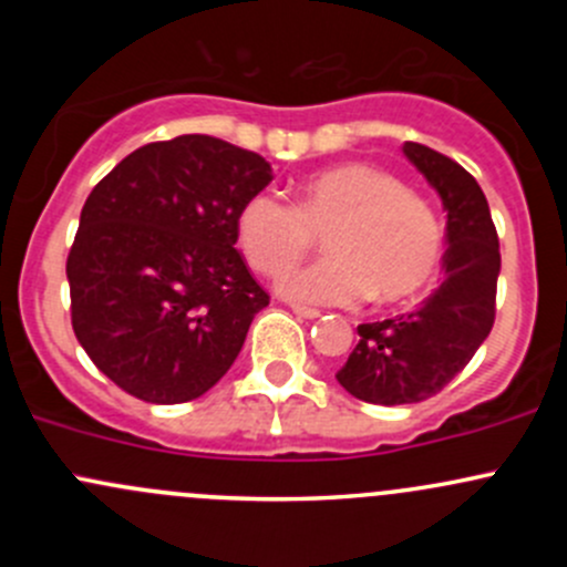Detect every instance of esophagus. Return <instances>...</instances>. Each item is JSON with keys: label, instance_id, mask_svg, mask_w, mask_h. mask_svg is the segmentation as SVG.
<instances>
[{"label": "esophagus", "instance_id": "34e87169", "mask_svg": "<svg viewBox=\"0 0 567 567\" xmlns=\"http://www.w3.org/2000/svg\"><path fill=\"white\" fill-rule=\"evenodd\" d=\"M290 310H293V312H296V316H299V318H307V320H316V318H320V312H318V310H312V307L290 305Z\"/></svg>", "mask_w": 567, "mask_h": 567}]
</instances>
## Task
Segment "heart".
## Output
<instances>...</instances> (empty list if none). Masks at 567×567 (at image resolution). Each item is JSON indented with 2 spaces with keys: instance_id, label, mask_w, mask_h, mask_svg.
I'll use <instances>...</instances> for the list:
<instances>
[{
  "instance_id": "b5f03b06",
  "label": "heart",
  "mask_w": 567,
  "mask_h": 567,
  "mask_svg": "<svg viewBox=\"0 0 567 567\" xmlns=\"http://www.w3.org/2000/svg\"><path fill=\"white\" fill-rule=\"evenodd\" d=\"M324 236L329 258L285 274L279 293L296 305L351 307L373 296L398 305L420 293L442 257L431 205L398 177L364 162L320 169L296 188L293 205L251 194L236 216V238L255 271L277 277Z\"/></svg>"
}]
</instances>
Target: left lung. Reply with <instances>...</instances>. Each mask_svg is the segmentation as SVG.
Returning a JSON list of instances; mask_svg holds the SVG:
<instances>
[{"mask_svg":"<svg viewBox=\"0 0 567 567\" xmlns=\"http://www.w3.org/2000/svg\"><path fill=\"white\" fill-rule=\"evenodd\" d=\"M403 153L447 210V277L409 316L357 326L359 342L337 370V381L353 398L379 405L433 398L466 368L494 326L502 266L499 238L477 181L420 142H405Z\"/></svg>","mask_w":567,"mask_h":567,"instance_id":"1","label":"left lung"}]
</instances>
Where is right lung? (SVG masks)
<instances>
[{
    "instance_id": "obj_1",
    "label": "right lung",
    "mask_w": 567,
    "mask_h": 567,
    "mask_svg": "<svg viewBox=\"0 0 567 567\" xmlns=\"http://www.w3.org/2000/svg\"><path fill=\"white\" fill-rule=\"evenodd\" d=\"M268 183L257 153L183 134L134 151L90 192L65 266L71 323L120 390L186 403L230 370L268 307L236 216Z\"/></svg>"
}]
</instances>
